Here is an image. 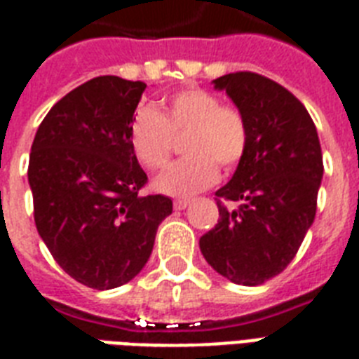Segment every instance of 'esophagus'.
I'll use <instances>...</instances> for the list:
<instances>
[{
    "instance_id": "34e87169",
    "label": "esophagus",
    "mask_w": 359,
    "mask_h": 359,
    "mask_svg": "<svg viewBox=\"0 0 359 359\" xmlns=\"http://www.w3.org/2000/svg\"><path fill=\"white\" fill-rule=\"evenodd\" d=\"M190 203V199H177V201H175V208H177V210H184Z\"/></svg>"
}]
</instances>
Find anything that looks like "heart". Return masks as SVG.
Returning <instances> with one entry per match:
<instances>
[{"label":"heart","mask_w":359,"mask_h":359,"mask_svg":"<svg viewBox=\"0 0 359 359\" xmlns=\"http://www.w3.org/2000/svg\"><path fill=\"white\" fill-rule=\"evenodd\" d=\"M186 137V160L171 163L152 180L154 190L165 196L188 197L207 190L219 177L218 163L233 168L248 147V126L238 109L224 106L216 95L203 89L175 93L163 114L152 108L135 111L130 124V143L145 168L158 169L169 160L173 135Z\"/></svg>","instance_id":"obj_1"}]
</instances>
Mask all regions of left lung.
I'll return each mask as SVG.
<instances>
[{
	"mask_svg": "<svg viewBox=\"0 0 359 359\" xmlns=\"http://www.w3.org/2000/svg\"><path fill=\"white\" fill-rule=\"evenodd\" d=\"M248 126V147L233 179L216 191L219 219L199 238L203 257L236 285L255 287L294 259L317 212L323 151L304 104L255 72L214 80Z\"/></svg>",
	"mask_w": 359,
	"mask_h": 359,
	"instance_id": "obj_1",
	"label": "left lung"
}]
</instances>
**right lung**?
I'll return each instance as SVG.
<instances>
[{
  "label": "right lung",
  "instance_id": "1",
  "mask_svg": "<svg viewBox=\"0 0 359 359\" xmlns=\"http://www.w3.org/2000/svg\"><path fill=\"white\" fill-rule=\"evenodd\" d=\"M143 81L98 76L53 106L31 145L35 225L59 266L86 287L128 283L149 261L158 225L173 212L165 196H140L130 124Z\"/></svg>",
  "mask_w": 359,
  "mask_h": 359
}]
</instances>
